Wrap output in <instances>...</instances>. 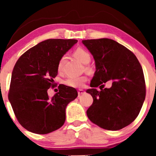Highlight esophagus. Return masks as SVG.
I'll return each instance as SVG.
<instances>
[{
	"mask_svg": "<svg viewBox=\"0 0 156 156\" xmlns=\"http://www.w3.org/2000/svg\"><path fill=\"white\" fill-rule=\"evenodd\" d=\"M84 92H85V91L83 90V89H79V90H78V94H79V96L83 94H84Z\"/></svg>",
	"mask_w": 156,
	"mask_h": 156,
	"instance_id": "esophagus-1",
	"label": "esophagus"
}]
</instances>
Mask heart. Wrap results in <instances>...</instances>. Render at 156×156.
<instances>
[{"label":"heart","mask_w":156,"mask_h":156,"mask_svg":"<svg viewBox=\"0 0 156 156\" xmlns=\"http://www.w3.org/2000/svg\"><path fill=\"white\" fill-rule=\"evenodd\" d=\"M74 56L78 59L79 61H80L81 62L87 65L90 62L91 57L90 53L88 51L85 50L84 48H79L74 52ZM65 56H62L59 60L58 65V70L60 71L62 68L63 67L64 62H65ZM86 69L89 70V67L88 66L86 67ZM87 81V77L85 76H70L68 77L67 80L64 81V84L67 85L68 87H74V88H80L82 87L85 82Z\"/></svg>","instance_id":"1"}]
</instances>
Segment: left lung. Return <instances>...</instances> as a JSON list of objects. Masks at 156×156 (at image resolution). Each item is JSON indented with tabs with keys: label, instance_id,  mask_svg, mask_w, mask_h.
I'll use <instances>...</instances> for the list:
<instances>
[{
	"label": "left lung",
	"instance_id": "8db88e82",
	"mask_svg": "<svg viewBox=\"0 0 156 156\" xmlns=\"http://www.w3.org/2000/svg\"><path fill=\"white\" fill-rule=\"evenodd\" d=\"M93 55L96 72L87 92L93 103L87 111L91 122L106 130L117 131L136 119L146 97V83L141 65L136 55L108 38L82 40ZM108 80L111 88H103ZM100 86L101 91L95 87Z\"/></svg>",
	"mask_w": 156,
	"mask_h": 156
}]
</instances>
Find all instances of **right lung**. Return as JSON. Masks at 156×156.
Returning <instances> with one entry per match:
<instances>
[{
  "instance_id": "right-lung-1",
  "label": "right lung",
  "mask_w": 156,
  "mask_h": 156,
  "mask_svg": "<svg viewBox=\"0 0 156 156\" xmlns=\"http://www.w3.org/2000/svg\"><path fill=\"white\" fill-rule=\"evenodd\" d=\"M76 40L48 39L21 55L12 72L8 99L18 122L27 131L47 134L65 123V108L77 97L73 87L61 84L51 98L48 90L55 86L59 60Z\"/></svg>"
}]
</instances>
